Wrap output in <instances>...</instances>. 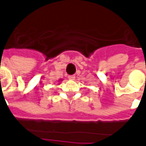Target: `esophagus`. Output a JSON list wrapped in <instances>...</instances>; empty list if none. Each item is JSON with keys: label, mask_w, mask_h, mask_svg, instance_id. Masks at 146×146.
<instances>
[{"label": "esophagus", "mask_w": 146, "mask_h": 146, "mask_svg": "<svg viewBox=\"0 0 146 146\" xmlns=\"http://www.w3.org/2000/svg\"><path fill=\"white\" fill-rule=\"evenodd\" d=\"M68 78L70 79V80H73V79L75 78V75H70V76H68Z\"/></svg>", "instance_id": "1"}]
</instances>
